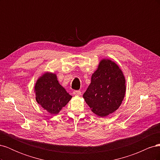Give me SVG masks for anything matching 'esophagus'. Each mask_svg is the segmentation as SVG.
Instances as JSON below:
<instances>
[{
    "mask_svg": "<svg viewBox=\"0 0 160 160\" xmlns=\"http://www.w3.org/2000/svg\"><path fill=\"white\" fill-rule=\"evenodd\" d=\"M72 93H73L74 95L79 96V95H81V92L80 91H78V90H75V91H74L73 92H72Z\"/></svg>",
    "mask_w": 160,
    "mask_h": 160,
    "instance_id": "obj_1",
    "label": "esophagus"
}]
</instances>
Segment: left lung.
Segmentation results:
<instances>
[{
	"label": "left lung",
	"mask_w": 160,
	"mask_h": 160,
	"mask_svg": "<svg viewBox=\"0 0 160 160\" xmlns=\"http://www.w3.org/2000/svg\"><path fill=\"white\" fill-rule=\"evenodd\" d=\"M125 91V79L122 69L114 61L103 59L92 74L91 83L83 97L91 111L103 118L120 107Z\"/></svg>",
	"instance_id": "obj_1"
}]
</instances>
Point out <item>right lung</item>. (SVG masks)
I'll list each match as a JSON object with an SVG mask.
<instances>
[{
    "instance_id": "right-lung-1",
    "label": "right lung",
    "mask_w": 160,
    "mask_h": 160,
    "mask_svg": "<svg viewBox=\"0 0 160 160\" xmlns=\"http://www.w3.org/2000/svg\"><path fill=\"white\" fill-rule=\"evenodd\" d=\"M37 102L51 114H57L72 98L57 80L56 74L46 72L36 82Z\"/></svg>"
}]
</instances>
